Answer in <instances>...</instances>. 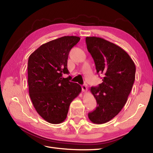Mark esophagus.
<instances>
[{"instance_id":"esophagus-1","label":"esophagus","mask_w":153,"mask_h":153,"mask_svg":"<svg viewBox=\"0 0 153 153\" xmlns=\"http://www.w3.org/2000/svg\"><path fill=\"white\" fill-rule=\"evenodd\" d=\"M82 89L83 92H87V85L86 84H83L82 85Z\"/></svg>"}]
</instances>
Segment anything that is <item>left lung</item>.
Instances as JSON below:
<instances>
[{"label": "left lung", "mask_w": 153, "mask_h": 153, "mask_svg": "<svg viewBox=\"0 0 153 153\" xmlns=\"http://www.w3.org/2000/svg\"><path fill=\"white\" fill-rule=\"evenodd\" d=\"M85 42L97 73L103 76V82L90 89L97 106L88 117L94 124H103L116 116L126 104L136 68L129 55L119 46L97 37H86Z\"/></svg>", "instance_id": "obj_1"}]
</instances>
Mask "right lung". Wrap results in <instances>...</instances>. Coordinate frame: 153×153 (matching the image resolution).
<instances>
[{
    "label": "right lung",
    "instance_id": "right-lung-1",
    "mask_svg": "<svg viewBox=\"0 0 153 153\" xmlns=\"http://www.w3.org/2000/svg\"><path fill=\"white\" fill-rule=\"evenodd\" d=\"M80 38L64 36L45 43L29 57L28 85L31 101L37 112L51 124L62 123L71 101L80 93L81 86L63 78L69 51Z\"/></svg>",
    "mask_w": 153,
    "mask_h": 153
}]
</instances>
